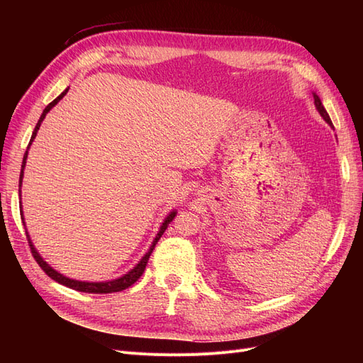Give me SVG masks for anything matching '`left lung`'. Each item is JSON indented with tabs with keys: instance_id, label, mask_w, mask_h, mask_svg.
I'll return each instance as SVG.
<instances>
[{
	"instance_id": "left-lung-1",
	"label": "left lung",
	"mask_w": 363,
	"mask_h": 363,
	"mask_svg": "<svg viewBox=\"0 0 363 363\" xmlns=\"http://www.w3.org/2000/svg\"><path fill=\"white\" fill-rule=\"evenodd\" d=\"M313 98H315V106H316V108H318V112L321 113V116L327 121L328 124L333 125V124H332V119H330V116H328V113L325 112V108H324V106H323V103H321V100H320V96H318L316 94H313Z\"/></svg>"
}]
</instances>
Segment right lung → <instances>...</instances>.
<instances>
[{"instance_id": "add662e5", "label": "right lung", "mask_w": 363, "mask_h": 363, "mask_svg": "<svg viewBox=\"0 0 363 363\" xmlns=\"http://www.w3.org/2000/svg\"><path fill=\"white\" fill-rule=\"evenodd\" d=\"M68 92V89L65 91V92H62L56 100H52L47 107H45V111L42 112V115H40V118H39V121H38V124H36V127H35V131H33V135H31V139H30V144L28 145H31V142H33V139L36 138V133H38V130H39V127H40V123L43 121V118H45V115L51 111V108L56 106L62 98H63V95ZM27 152H28V150L26 151V155H24V159H23V168H21V175H19V188H21V183H23V177H24V167H26V160H27ZM21 192V191H19ZM21 213H23V208H21ZM174 216H175V212H172L169 216H167V219H164L163 221V224H162V227H160V230H159V233H157V236H156V239H155V242H152V245L150 247V251L147 252V255L142 257V260L138 263V265L131 269L130 272H127L125 276H123V277H119V279H116V280H112V281H101V283H87V281H79V280H71V279H68V277H65V276H62V274H59L57 271H54L47 262H43V259L38 255V251L35 250V247H33V244H31V240H30V238H28V233H27V240H28V245H30V250H31V255H33V257H35V260L38 262V265L43 269V272L47 274L48 277H51L52 280H56L57 283H60V284H65V286H68V288H71V289H75V291H80V292H87V294H112V292H119V291H124V289H127V288H130L131 284L133 283H136L138 280H139V277L142 276V274H144V271H145V267H147V263H148V259H150V256H151V252H152V250H155V247H156V244H157V240L162 238V235L164 233V230H167V227L169 225V223L172 221L174 219ZM23 218V216H21ZM24 219V218H23Z\"/></svg>"}]
</instances>
